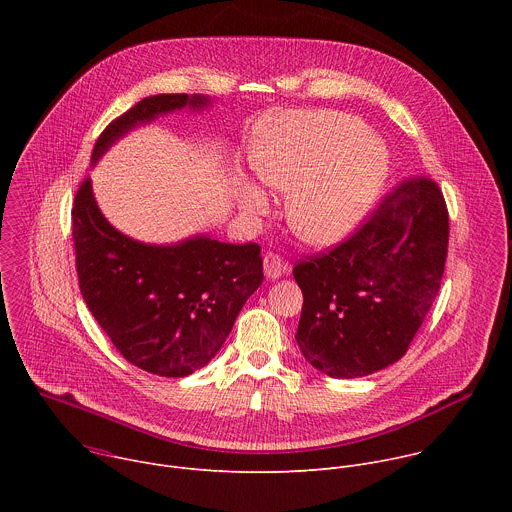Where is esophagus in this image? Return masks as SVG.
<instances>
[{"label":"esophagus","instance_id":"obj_1","mask_svg":"<svg viewBox=\"0 0 512 512\" xmlns=\"http://www.w3.org/2000/svg\"><path fill=\"white\" fill-rule=\"evenodd\" d=\"M285 269H287V265H285V261H283L279 255H275V253H267V255H265V259H263V271H265V275H267L269 279H279Z\"/></svg>","mask_w":512,"mask_h":512}]
</instances>
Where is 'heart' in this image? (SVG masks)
<instances>
[{"mask_svg":"<svg viewBox=\"0 0 512 512\" xmlns=\"http://www.w3.org/2000/svg\"><path fill=\"white\" fill-rule=\"evenodd\" d=\"M257 178L285 192V218L310 245H334L367 218L389 178L387 145L342 111H300L273 117L251 152ZM241 202L267 206L265 192L247 184Z\"/></svg>","mask_w":512,"mask_h":512,"instance_id":"1","label":"heart"}]
</instances>
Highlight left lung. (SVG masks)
<instances>
[{
    "instance_id": "obj_1",
    "label": "left lung",
    "mask_w": 512,
    "mask_h": 512,
    "mask_svg": "<svg viewBox=\"0 0 512 512\" xmlns=\"http://www.w3.org/2000/svg\"><path fill=\"white\" fill-rule=\"evenodd\" d=\"M448 239L440 186L413 176L342 243L298 261L304 358L332 379L367 377L397 362L440 291Z\"/></svg>"
}]
</instances>
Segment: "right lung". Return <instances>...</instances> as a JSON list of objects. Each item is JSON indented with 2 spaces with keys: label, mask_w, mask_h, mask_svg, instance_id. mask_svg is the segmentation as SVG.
Segmentation results:
<instances>
[{
  "label": "right lung",
  "mask_w": 512,
  "mask_h": 512,
  "mask_svg": "<svg viewBox=\"0 0 512 512\" xmlns=\"http://www.w3.org/2000/svg\"><path fill=\"white\" fill-rule=\"evenodd\" d=\"M186 105L206 99L178 93L139 101L103 129L93 162L137 123ZM72 241L87 308L127 362L158 377H186L208 364L263 281L257 243L194 237L156 247L121 235L101 214L91 178L72 202Z\"/></svg>",
  "instance_id": "add662e5"
}]
</instances>
